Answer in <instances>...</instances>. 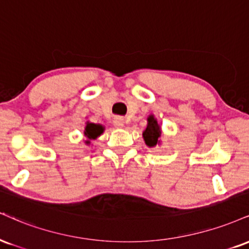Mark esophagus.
<instances>
[{
  "label": "esophagus",
  "instance_id": "1",
  "mask_svg": "<svg viewBox=\"0 0 249 249\" xmlns=\"http://www.w3.org/2000/svg\"><path fill=\"white\" fill-rule=\"evenodd\" d=\"M113 125H115V127L117 128H122L124 126V119H123L122 117H116V118L113 119Z\"/></svg>",
  "mask_w": 249,
  "mask_h": 249
}]
</instances>
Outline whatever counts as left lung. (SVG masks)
<instances>
[{
  "label": "left lung",
  "instance_id": "8db88e82",
  "mask_svg": "<svg viewBox=\"0 0 249 249\" xmlns=\"http://www.w3.org/2000/svg\"><path fill=\"white\" fill-rule=\"evenodd\" d=\"M143 140L148 147H155L160 143L159 138L161 137V127L158 124V121L154 118L153 115H149L147 118V127L142 132Z\"/></svg>",
  "mask_w": 249,
  "mask_h": 249
}]
</instances>
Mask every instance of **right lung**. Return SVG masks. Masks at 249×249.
<instances>
[{
    "mask_svg": "<svg viewBox=\"0 0 249 249\" xmlns=\"http://www.w3.org/2000/svg\"><path fill=\"white\" fill-rule=\"evenodd\" d=\"M104 131V126L101 124H95V123L87 122L86 127H85V136L87 138L86 143L89 145L90 143V140H95L96 138L100 137Z\"/></svg>",
    "mask_w": 249,
    "mask_h": 249,
    "instance_id": "right-lung-1",
    "label": "right lung"
}]
</instances>
